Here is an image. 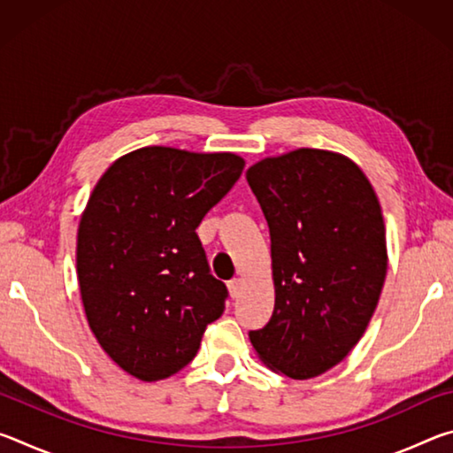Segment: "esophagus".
Instances as JSON below:
<instances>
[{
  "mask_svg": "<svg viewBox=\"0 0 453 453\" xmlns=\"http://www.w3.org/2000/svg\"><path fill=\"white\" fill-rule=\"evenodd\" d=\"M227 289H229V296H232L234 300H237V297H240V294H242V280L234 278L232 281L227 283Z\"/></svg>",
  "mask_w": 453,
  "mask_h": 453,
  "instance_id": "34e87169",
  "label": "esophagus"
}]
</instances>
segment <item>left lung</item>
Here are the masks:
<instances>
[{"label":"left lung","mask_w":453,"mask_h":453,"mask_svg":"<svg viewBox=\"0 0 453 453\" xmlns=\"http://www.w3.org/2000/svg\"><path fill=\"white\" fill-rule=\"evenodd\" d=\"M270 227L275 303L250 332L272 372L311 380L362 340L388 272L386 224L365 173L348 156L297 148L245 172Z\"/></svg>","instance_id":"obj_1"}]
</instances>
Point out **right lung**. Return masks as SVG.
Masks as SVG:
<instances>
[{"label":"right lung","instance_id":"add662e5","mask_svg":"<svg viewBox=\"0 0 453 453\" xmlns=\"http://www.w3.org/2000/svg\"><path fill=\"white\" fill-rule=\"evenodd\" d=\"M232 151L148 145L118 157L80 218L75 270L88 326L126 373L159 381L196 357L226 310L196 227L240 180Z\"/></svg>","mask_w":453,"mask_h":453}]
</instances>
